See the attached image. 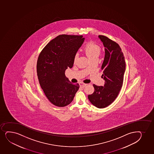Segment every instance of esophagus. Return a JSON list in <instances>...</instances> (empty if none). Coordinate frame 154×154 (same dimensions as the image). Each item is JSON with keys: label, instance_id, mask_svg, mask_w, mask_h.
Masks as SVG:
<instances>
[{"label": "esophagus", "instance_id": "esophagus-1", "mask_svg": "<svg viewBox=\"0 0 154 154\" xmlns=\"http://www.w3.org/2000/svg\"><path fill=\"white\" fill-rule=\"evenodd\" d=\"M80 86L82 87V88H84V87H85L86 86V84H84L83 83H82V82H81L80 83Z\"/></svg>", "mask_w": 154, "mask_h": 154}]
</instances>
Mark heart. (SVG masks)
<instances>
[{
	"label": "heart",
	"instance_id": "1",
	"mask_svg": "<svg viewBox=\"0 0 154 154\" xmlns=\"http://www.w3.org/2000/svg\"><path fill=\"white\" fill-rule=\"evenodd\" d=\"M84 50L90 60L98 59L101 53V48L100 46L93 42H87L85 45ZM78 57L79 55L78 54H75L74 55L73 58L74 63L76 62Z\"/></svg>",
	"mask_w": 154,
	"mask_h": 154
}]
</instances>
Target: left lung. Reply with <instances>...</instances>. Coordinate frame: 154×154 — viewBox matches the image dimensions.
I'll return each mask as SVG.
<instances>
[{
  "label": "left lung",
  "mask_w": 154,
  "mask_h": 154,
  "mask_svg": "<svg viewBox=\"0 0 154 154\" xmlns=\"http://www.w3.org/2000/svg\"><path fill=\"white\" fill-rule=\"evenodd\" d=\"M105 48L104 60L101 67L104 86H93L94 91L88 95L89 100L97 108L106 107L116 99L122 88L125 71V58L117 42L104 35H99Z\"/></svg>",
  "instance_id": "8db88e82"
}]
</instances>
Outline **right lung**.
<instances>
[{"mask_svg":"<svg viewBox=\"0 0 154 154\" xmlns=\"http://www.w3.org/2000/svg\"><path fill=\"white\" fill-rule=\"evenodd\" d=\"M84 39L82 35H60L50 41L39 54L37 62L39 84L55 106L69 105L80 87L78 83H71L65 72L68 67H72L74 55Z\"/></svg>","mask_w":154,"mask_h":154,"instance_id":"add662e5","label":"right lung"}]
</instances>
